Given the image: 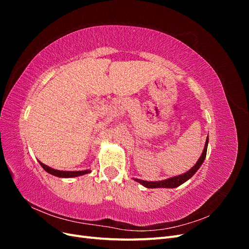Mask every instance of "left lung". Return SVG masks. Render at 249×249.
Returning <instances> with one entry per match:
<instances>
[{"label":"left lung","instance_id":"left-lung-1","mask_svg":"<svg viewBox=\"0 0 249 249\" xmlns=\"http://www.w3.org/2000/svg\"><path fill=\"white\" fill-rule=\"evenodd\" d=\"M208 143H209V136L207 137V141H206V145L205 148H203V152L200 156V158L198 159V161L196 162V164L194 166L183 175L178 176V177H173V178H169L167 179L164 180H159V182H146V180H142V179H138V178H134V180L140 183L141 185H143L146 188H177L178 186H180L182 184H184L185 182H187L188 179H190L196 171L200 168L201 164L203 163L206 159V155H207V148H208Z\"/></svg>","mask_w":249,"mask_h":249}]
</instances>
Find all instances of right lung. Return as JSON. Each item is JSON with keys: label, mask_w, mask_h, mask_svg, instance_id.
I'll return each mask as SVG.
<instances>
[{"label": "right lung", "mask_w": 249, "mask_h": 249, "mask_svg": "<svg viewBox=\"0 0 249 249\" xmlns=\"http://www.w3.org/2000/svg\"><path fill=\"white\" fill-rule=\"evenodd\" d=\"M39 164L42 166V168L46 170L47 172L51 173V175L58 177V178H76V177H80L83 175H86V173L91 172L90 170H83V171H61V170H56V169H53L47 165H44L43 163H41L39 161Z\"/></svg>", "instance_id": "right-lung-1"}]
</instances>
